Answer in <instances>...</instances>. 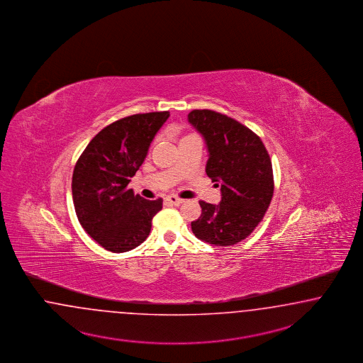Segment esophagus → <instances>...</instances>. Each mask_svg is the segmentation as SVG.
<instances>
[{
  "instance_id": "34e87169",
  "label": "esophagus",
  "mask_w": 363,
  "mask_h": 363,
  "mask_svg": "<svg viewBox=\"0 0 363 363\" xmlns=\"http://www.w3.org/2000/svg\"><path fill=\"white\" fill-rule=\"evenodd\" d=\"M166 200L169 201L170 203H173V205H181L182 202H184V200L182 199H179V197H177V196H167V199Z\"/></svg>"
}]
</instances>
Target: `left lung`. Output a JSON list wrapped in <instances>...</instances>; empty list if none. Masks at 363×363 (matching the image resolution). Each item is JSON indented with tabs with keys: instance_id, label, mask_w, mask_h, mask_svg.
<instances>
[{
	"instance_id": "1",
	"label": "left lung",
	"mask_w": 363,
	"mask_h": 363,
	"mask_svg": "<svg viewBox=\"0 0 363 363\" xmlns=\"http://www.w3.org/2000/svg\"><path fill=\"white\" fill-rule=\"evenodd\" d=\"M189 122L205 138L206 174L221 188L220 205L200 201L196 238L218 247L245 240L263 221L274 196V172L263 140L247 125L212 110H193Z\"/></svg>"
}]
</instances>
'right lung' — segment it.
Wrapping results in <instances>:
<instances>
[{
    "instance_id": "obj_1",
    "label": "right lung",
    "mask_w": 363,
    "mask_h": 363,
    "mask_svg": "<svg viewBox=\"0 0 363 363\" xmlns=\"http://www.w3.org/2000/svg\"><path fill=\"white\" fill-rule=\"evenodd\" d=\"M169 116V111H157L115 121L92 138L76 162V216L104 250L122 253L137 248L149 236L152 217L162 209V199L145 200L128 189V182Z\"/></svg>"
}]
</instances>
